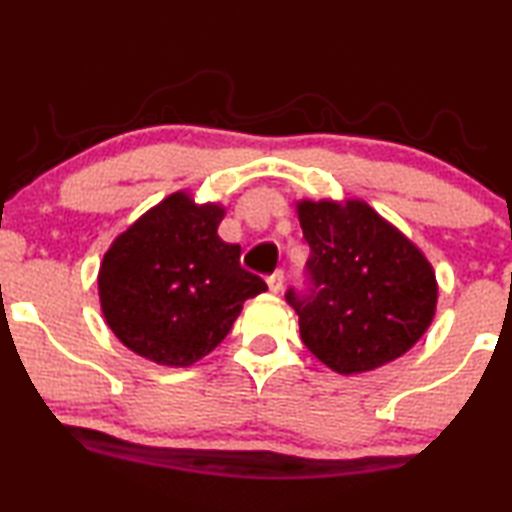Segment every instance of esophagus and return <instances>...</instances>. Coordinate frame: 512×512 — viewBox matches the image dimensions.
I'll return each instance as SVG.
<instances>
[{"label": "esophagus", "mask_w": 512, "mask_h": 512, "mask_svg": "<svg viewBox=\"0 0 512 512\" xmlns=\"http://www.w3.org/2000/svg\"><path fill=\"white\" fill-rule=\"evenodd\" d=\"M266 284L268 289H271L273 293H280L282 291V284H284V273L282 271H275L266 277Z\"/></svg>", "instance_id": "34e87169"}]
</instances>
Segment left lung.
<instances>
[{
  "mask_svg": "<svg viewBox=\"0 0 512 512\" xmlns=\"http://www.w3.org/2000/svg\"><path fill=\"white\" fill-rule=\"evenodd\" d=\"M305 289L284 293L316 359L354 375L402 357L436 311L433 268L400 230L361 201H302Z\"/></svg>",
  "mask_w": 512,
  "mask_h": 512,
  "instance_id": "1",
  "label": "left lung"
}]
</instances>
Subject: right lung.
Wrapping results in <instances>:
<instances>
[{
  "instance_id": "right-lung-1",
  "label": "right lung",
  "mask_w": 512,
  "mask_h": 512,
  "mask_svg": "<svg viewBox=\"0 0 512 512\" xmlns=\"http://www.w3.org/2000/svg\"><path fill=\"white\" fill-rule=\"evenodd\" d=\"M221 219L223 207L178 192L110 246L99 298L128 350L160 366H192L228 336L244 302L268 289L241 266V246L216 235Z\"/></svg>"
}]
</instances>
